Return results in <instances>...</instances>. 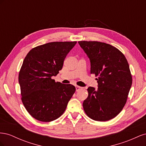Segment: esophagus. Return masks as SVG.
<instances>
[{
  "instance_id": "1",
  "label": "esophagus",
  "mask_w": 146,
  "mask_h": 146,
  "mask_svg": "<svg viewBox=\"0 0 146 146\" xmlns=\"http://www.w3.org/2000/svg\"><path fill=\"white\" fill-rule=\"evenodd\" d=\"M76 91H80V90H82V88L80 87V86H76Z\"/></svg>"
}]
</instances>
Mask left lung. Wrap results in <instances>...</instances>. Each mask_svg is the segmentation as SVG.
Masks as SVG:
<instances>
[{
  "mask_svg": "<svg viewBox=\"0 0 146 146\" xmlns=\"http://www.w3.org/2000/svg\"><path fill=\"white\" fill-rule=\"evenodd\" d=\"M89 57L91 74L97 77L98 88H88L83 107L86 115L97 121L115 117L124 107L132 84L128 61L115 47L99 41H78Z\"/></svg>",
  "mask_w": 146,
  "mask_h": 146,
  "instance_id": "1",
  "label": "left lung"
}]
</instances>
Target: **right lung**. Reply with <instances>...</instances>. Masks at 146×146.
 <instances>
[{
	"label": "right lung",
	"instance_id": "right-lung-1",
	"mask_svg": "<svg viewBox=\"0 0 146 146\" xmlns=\"http://www.w3.org/2000/svg\"><path fill=\"white\" fill-rule=\"evenodd\" d=\"M77 41L51 42L31 49L19 73L21 100L33 118L50 122L60 117L76 91L70 84L55 82L64 60Z\"/></svg>",
	"mask_w": 146,
	"mask_h": 146
}]
</instances>
